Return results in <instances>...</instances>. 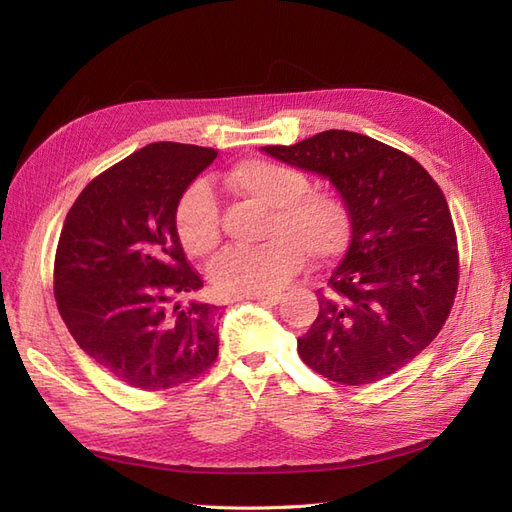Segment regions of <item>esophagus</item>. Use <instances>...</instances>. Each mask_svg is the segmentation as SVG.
<instances>
[{"label":"esophagus","instance_id":"obj_1","mask_svg":"<svg viewBox=\"0 0 512 512\" xmlns=\"http://www.w3.org/2000/svg\"><path fill=\"white\" fill-rule=\"evenodd\" d=\"M252 301L262 305H277L282 301V294H262V297H252Z\"/></svg>","mask_w":512,"mask_h":512}]
</instances>
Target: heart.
Here are the masks:
<instances>
[{
    "instance_id": "b5f03b06",
    "label": "heart",
    "mask_w": 512,
    "mask_h": 512,
    "mask_svg": "<svg viewBox=\"0 0 512 512\" xmlns=\"http://www.w3.org/2000/svg\"><path fill=\"white\" fill-rule=\"evenodd\" d=\"M224 188L269 209L267 243L228 247L211 262L209 277L228 297H262L288 284L303 267L335 260L350 239V211L333 192L312 190L303 170L290 164L250 158L224 173ZM175 228L192 256H207L222 239L220 207L205 181H194L177 200Z\"/></svg>"
}]
</instances>
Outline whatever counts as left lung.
Returning <instances> with one entry per match:
<instances>
[{
	"label": "left lung",
	"instance_id": "obj_1",
	"mask_svg": "<svg viewBox=\"0 0 512 512\" xmlns=\"http://www.w3.org/2000/svg\"><path fill=\"white\" fill-rule=\"evenodd\" d=\"M262 151L327 177L350 211L348 252L297 339L303 363L346 386L395 374L436 339L455 303L457 235L440 185L408 153L348 130Z\"/></svg>",
	"mask_w": 512,
	"mask_h": 512
}]
</instances>
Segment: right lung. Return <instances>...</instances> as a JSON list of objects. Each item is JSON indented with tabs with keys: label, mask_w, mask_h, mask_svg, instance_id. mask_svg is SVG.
<instances>
[{
	"label": "right lung",
	"mask_w": 512,
	"mask_h": 512,
	"mask_svg": "<svg viewBox=\"0 0 512 512\" xmlns=\"http://www.w3.org/2000/svg\"><path fill=\"white\" fill-rule=\"evenodd\" d=\"M218 158L209 147L151 143L74 200L53 288L74 342L138 391L185 384L218 359V307L179 299L203 288L175 228L183 190Z\"/></svg>",
	"instance_id": "add662e5"
}]
</instances>
